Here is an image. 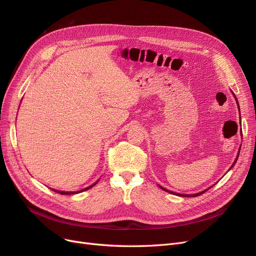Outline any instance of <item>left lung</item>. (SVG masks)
<instances>
[{
	"label": "left lung",
	"mask_w": 256,
	"mask_h": 256,
	"mask_svg": "<svg viewBox=\"0 0 256 256\" xmlns=\"http://www.w3.org/2000/svg\"><path fill=\"white\" fill-rule=\"evenodd\" d=\"M235 100H236V102H238V98H235ZM238 108H240V106H238ZM238 156H236V158H235V160H234V162L232 164V166L230 167V169L235 165V162H236V160H238ZM162 190H165V191H167V192H169V193H172V194H176V196H187V198H189V196H200V194H202L204 192H206L207 190H209L210 188H208V189H206V190H204V191H202V192H198V193H196V194H180V193H176V192H172V191H170V190H167V189H165V188H162V187H160Z\"/></svg>",
	"instance_id": "obj_1"
}]
</instances>
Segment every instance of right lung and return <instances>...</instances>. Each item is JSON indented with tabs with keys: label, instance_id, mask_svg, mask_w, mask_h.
I'll use <instances>...</instances> for the list:
<instances>
[{
	"label": "right lung",
	"instance_id": "1",
	"mask_svg": "<svg viewBox=\"0 0 256 256\" xmlns=\"http://www.w3.org/2000/svg\"><path fill=\"white\" fill-rule=\"evenodd\" d=\"M98 184V182H96L94 185H91V186H89V187H87V188H85V189H83V190H80V191H74V192H65V191H58V190H54V192H58V193H60V194H63V196H70V194H76V193H80V192H83V191H86V190H88V189H90V188H92L94 185H96Z\"/></svg>",
	"mask_w": 256,
	"mask_h": 256
}]
</instances>
